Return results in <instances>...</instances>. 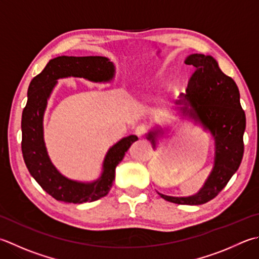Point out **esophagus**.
I'll return each instance as SVG.
<instances>
[{"label": "esophagus", "mask_w": 259, "mask_h": 259, "mask_svg": "<svg viewBox=\"0 0 259 259\" xmlns=\"http://www.w3.org/2000/svg\"><path fill=\"white\" fill-rule=\"evenodd\" d=\"M135 131H136V135L137 136L141 137V136H144L147 133V128H146V125H144V124H139L138 126H137Z\"/></svg>", "instance_id": "1"}]
</instances>
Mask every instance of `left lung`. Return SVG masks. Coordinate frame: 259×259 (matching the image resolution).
<instances>
[{
  "instance_id": "left-lung-1",
  "label": "left lung",
  "mask_w": 259,
  "mask_h": 259,
  "mask_svg": "<svg viewBox=\"0 0 259 259\" xmlns=\"http://www.w3.org/2000/svg\"><path fill=\"white\" fill-rule=\"evenodd\" d=\"M195 72L187 84L186 93L176 101L182 119L191 120L214 140L213 166L203 186L193 195L169 196L157 192L163 199L176 204L199 205L219 194L239 168L244 155L246 115L240 105V94L235 80L222 73L217 60L210 55L192 54L185 59ZM164 134L154 128L147 139L156 149L157 140Z\"/></svg>"
}]
</instances>
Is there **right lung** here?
<instances>
[{
	"instance_id": "obj_1",
	"label": "right lung",
	"mask_w": 259,
	"mask_h": 259,
	"mask_svg": "<svg viewBox=\"0 0 259 259\" xmlns=\"http://www.w3.org/2000/svg\"><path fill=\"white\" fill-rule=\"evenodd\" d=\"M114 74V64L102 56H59L50 59L42 72L33 77L29 85L28 101L21 121L23 159L37 183L57 201L79 204L105 196L113 184L115 167L138 137H124L110 147L99 179L92 182L70 180L56 168L46 148L44 115L50 94L59 78L79 77L94 83H108L113 79Z\"/></svg>"
}]
</instances>
